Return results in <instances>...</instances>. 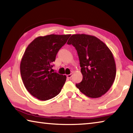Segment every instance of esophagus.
I'll return each mask as SVG.
<instances>
[{"instance_id": "34e87169", "label": "esophagus", "mask_w": 133, "mask_h": 133, "mask_svg": "<svg viewBox=\"0 0 133 133\" xmlns=\"http://www.w3.org/2000/svg\"><path fill=\"white\" fill-rule=\"evenodd\" d=\"M72 76H73V74L72 73H70V75H67V77H68V78H70Z\"/></svg>"}]
</instances>
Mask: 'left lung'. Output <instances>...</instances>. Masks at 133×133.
I'll return each mask as SVG.
<instances>
[{"label":"left lung","instance_id":"obj_1","mask_svg":"<svg viewBox=\"0 0 133 133\" xmlns=\"http://www.w3.org/2000/svg\"><path fill=\"white\" fill-rule=\"evenodd\" d=\"M67 44L75 47L79 58L83 80L76 87L89 97H100L110 89L116 77L111 50L98 38L85 34L73 35Z\"/></svg>","mask_w":133,"mask_h":133}]
</instances>
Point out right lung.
Segmentation results:
<instances>
[{"label":"right lung","mask_w":133,"mask_h":133,"mask_svg":"<svg viewBox=\"0 0 133 133\" xmlns=\"http://www.w3.org/2000/svg\"><path fill=\"white\" fill-rule=\"evenodd\" d=\"M70 35H50L36 38L27 47L20 69L22 81L30 94L46 101L58 95L66 76L50 70L58 50Z\"/></svg>","instance_id":"obj_1"}]
</instances>
